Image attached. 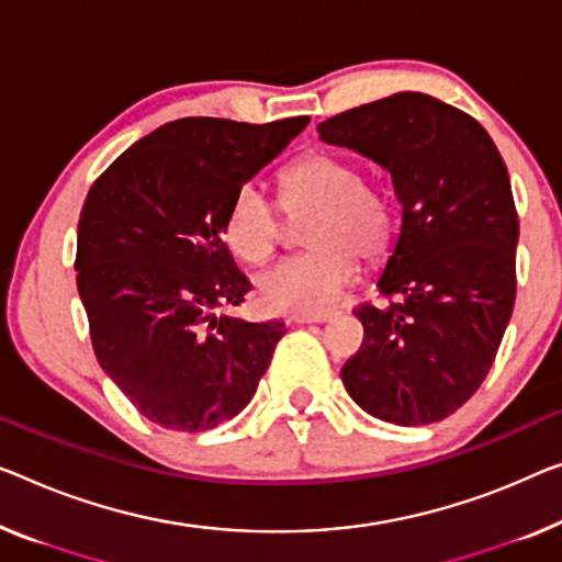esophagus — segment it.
<instances>
[{"label":"esophagus","instance_id":"1","mask_svg":"<svg viewBox=\"0 0 562 562\" xmlns=\"http://www.w3.org/2000/svg\"><path fill=\"white\" fill-rule=\"evenodd\" d=\"M333 315H335L333 310H325V313H297V315H292L290 321L297 323V325H305V323H325V321H330Z\"/></svg>","mask_w":562,"mask_h":562}]
</instances>
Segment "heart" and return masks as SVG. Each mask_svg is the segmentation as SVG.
I'll return each instance as SVG.
<instances>
[{
	"mask_svg": "<svg viewBox=\"0 0 562 562\" xmlns=\"http://www.w3.org/2000/svg\"><path fill=\"white\" fill-rule=\"evenodd\" d=\"M280 201L292 220L313 216L305 227V255L282 259L257 278L259 300L274 313H317L353 280L356 259L383 255L391 232L389 206L363 183L356 164L313 154L280 176ZM278 206L252 183L241 187L224 222V237L245 262H267L282 241Z\"/></svg>",
	"mask_w": 562,
	"mask_h": 562,
	"instance_id": "obj_1",
	"label": "heart"
}]
</instances>
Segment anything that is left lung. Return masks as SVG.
Listing matches in <instances>:
<instances>
[{"mask_svg":"<svg viewBox=\"0 0 562 562\" xmlns=\"http://www.w3.org/2000/svg\"><path fill=\"white\" fill-rule=\"evenodd\" d=\"M321 140L391 173L401 229L363 305V346L342 366L350 398L381 422L434 424L487 375L515 307L520 224L490 133L424 93H396L317 125Z\"/></svg>","mask_w":562,"mask_h":562,"instance_id":"obj_1","label":"left lung"}]
</instances>
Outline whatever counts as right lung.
<instances>
[{"mask_svg": "<svg viewBox=\"0 0 562 562\" xmlns=\"http://www.w3.org/2000/svg\"><path fill=\"white\" fill-rule=\"evenodd\" d=\"M307 123L171 121L90 187L75 280L100 368L148 422L196 434L252 401L284 323L220 315L252 290L224 222L237 191Z\"/></svg>", "mask_w": 562, "mask_h": 562, "instance_id": "add662e5", "label": "right lung"}]
</instances>
